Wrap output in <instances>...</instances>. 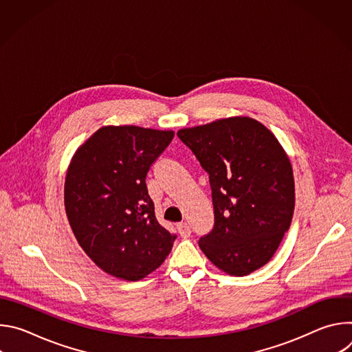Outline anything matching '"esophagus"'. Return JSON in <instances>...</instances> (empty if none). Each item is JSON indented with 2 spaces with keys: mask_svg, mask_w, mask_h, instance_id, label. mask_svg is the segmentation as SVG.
<instances>
[{
  "mask_svg": "<svg viewBox=\"0 0 352 352\" xmlns=\"http://www.w3.org/2000/svg\"><path fill=\"white\" fill-rule=\"evenodd\" d=\"M177 230H178V232H179V235H181L182 238L190 236L192 230H190V226H189V224H186V223H179V224H177Z\"/></svg>",
  "mask_w": 352,
  "mask_h": 352,
  "instance_id": "esophagus-1",
  "label": "esophagus"
}]
</instances>
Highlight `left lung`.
<instances>
[{
    "mask_svg": "<svg viewBox=\"0 0 352 352\" xmlns=\"http://www.w3.org/2000/svg\"><path fill=\"white\" fill-rule=\"evenodd\" d=\"M209 175L214 224L199 239L208 259L231 276L265 266L288 231L295 188L276 136L248 117L178 131Z\"/></svg>",
    "mask_w": 352,
    "mask_h": 352,
    "instance_id": "left-lung-1",
    "label": "left lung"
}]
</instances>
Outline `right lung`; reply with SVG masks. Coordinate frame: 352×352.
<instances>
[{
    "mask_svg": "<svg viewBox=\"0 0 352 352\" xmlns=\"http://www.w3.org/2000/svg\"><path fill=\"white\" fill-rule=\"evenodd\" d=\"M173 131L100 128L75 153L65 179V210L86 255L106 273L138 281L171 252L175 234L159 224L146 177Z\"/></svg>",
    "mask_w": 352,
    "mask_h": 352,
    "instance_id": "obj_1",
    "label": "right lung"
}]
</instances>
